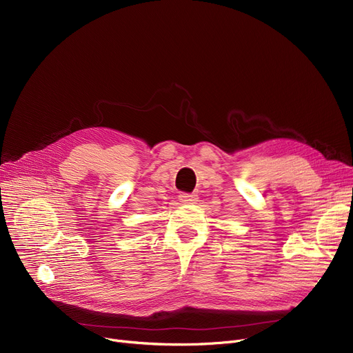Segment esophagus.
<instances>
[{"mask_svg":"<svg viewBox=\"0 0 353 353\" xmlns=\"http://www.w3.org/2000/svg\"><path fill=\"white\" fill-rule=\"evenodd\" d=\"M179 199H180L181 203H186V205H193V203L197 201V194H194V193H181L179 196Z\"/></svg>","mask_w":353,"mask_h":353,"instance_id":"obj_1","label":"esophagus"}]
</instances>
